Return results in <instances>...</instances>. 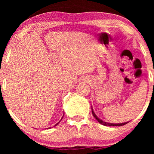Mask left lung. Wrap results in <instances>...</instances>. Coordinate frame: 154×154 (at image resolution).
I'll list each match as a JSON object with an SVG mask.
<instances>
[{"instance_id": "8db88e82", "label": "left lung", "mask_w": 154, "mask_h": 154, "mask_svg": "<svg viewBox=\"0 0 154 154\" xmlns=\"http://www.w3.org/2000/svg\"><path fill=\"white\" fill-rule=\"evenodd\" d=\"M92 115H93V116L94 117V119H95L100 124H102V125H105V126H122V125H125V124H127L128 123H129V122H125V123H107V122H105L104 121H102V120H101L100 118L97 117V116L95 113H94L93 109H92Z\"/></svg>"}]
</instances>
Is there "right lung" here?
<instances>
[{
    "instance_id": "obj_1",
    "label": "right lung",
    "mask_w": 154,
    "mask_h": 154,
    "mask_svg": "<svg viewBox=\"0 0 154 154\" xmlns=\"http://www.w3.org/2000/svg\"><path fill=\"white\" fill-rule=\"evenodd\" d=\"M62 118H63V117H62ZM60 122H59V123H60ZM57 123V124H56V125H54V126H56L57 125H58V123Z\"/></svg>"
}]
</instances>
